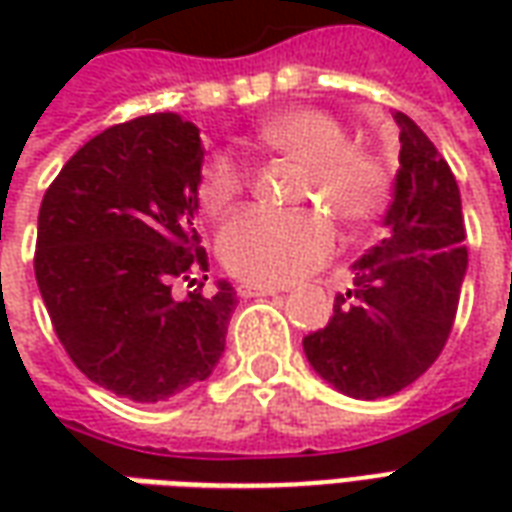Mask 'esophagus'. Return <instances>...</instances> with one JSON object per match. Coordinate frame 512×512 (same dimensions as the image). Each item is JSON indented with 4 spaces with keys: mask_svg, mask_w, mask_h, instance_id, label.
<instances>
[{
    "mask_svg": "<svg viewBox=\"0 0 512 512\" xmlns=\"http://www.w3.org/2000/svg\"><path fill=\"white\" fill-rule=\"evenodd\" d=\"M235 293L241 296V299H255V296H277V288H268V285H255V282H241V285H235Z\"/></svg>",
    "mask_w": 512,
    "mask_h": 512,
    "instance_id": "1",
    "label": "esophagus"
}]
</instances>
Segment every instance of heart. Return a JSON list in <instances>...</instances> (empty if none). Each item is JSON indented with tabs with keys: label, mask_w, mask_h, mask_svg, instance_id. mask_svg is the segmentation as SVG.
Listing matches in <instances>:
<instances>
[{
	"label": "heart",
	"mask_w": 512,
	"mask_h": 512,
	"mask_svg": "<svg viewBox=\"0 0 512 512\" xmlns=\"http://www.w3.org/2000/svg\"><path fill=\"white\" fill-rule=\"evenodd\" d=\"M260 145L301 164L296 202H318L345 224L362 227L384 208L386 175L376 158L348 147L343 126L318 109H296L257 131ZM238 158L216 153L202 167L197 197L205 213H224L246 189ZM334 249V227L321 211L249 208L224 224L219 255L235 277L282 285L323 266Z\"/></svg>",
	"instance_id": "1"
}]
</instances>
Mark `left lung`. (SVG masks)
Returning a JSON list of instances; mask_svg holds the SVG:
<instances>
[{"instance_id":"left-lung-1","label":"left lung","mask_w":512,"mask_h":512,"mask_svg":"<svg viewBox=\"0 0 512 512\" xmlns=\"http://www.w3.org/2000/svg\"><path fill=\"white\" fill-rule=\"evenodd\" d=\"M400 169L384 216L386 238L354 263V290L329 323L304 337L312 370L356 400L414 384L450 337L469 266L461 191L450 164L403 112Z\"/></svg>"}]
</instances>
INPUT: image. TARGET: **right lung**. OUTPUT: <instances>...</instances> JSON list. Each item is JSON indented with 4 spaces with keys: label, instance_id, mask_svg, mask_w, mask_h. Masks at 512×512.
<instances>
[{
    "label": "right lung",
    "instance_id": "right-lung-1",
    "mask_svg": "<svg viewBox=\"0 0 512 512\" xmlns=\"http://www.w3.org/2000/svg\"><path fill=\"white\" fill-rule=\"evenodd\" d=\"M202 156L189 120L136 117L79 147L40 202L35 277L54 332L84 376L134 403L211 376L238 304L227 279L213 296L172 293L208 271Z\"/></svg>",
    "mask_w": 512,
    "mask_h": 512
}]
</instances>
